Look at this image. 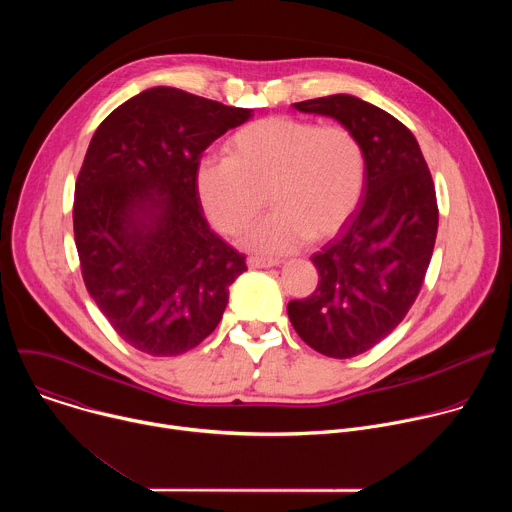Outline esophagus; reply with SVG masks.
I'll return each mask as SVG.
<instances>
[{
    "label": "esophagus",
    "mask_w": 512,
    "mask_h": 512,
    "mask_svg": "<svg viewBox=\"0 0 512 512\" xmlns=\"http://www.w3.org/2000/svg\"><path fill=\"white\" fill-rule=\"evenodd\" d=\"M279 259H265V257H249L251 269H267V267H279Z\"/></svg>",
    "instance_id": "34e87169"
}]
</instances>
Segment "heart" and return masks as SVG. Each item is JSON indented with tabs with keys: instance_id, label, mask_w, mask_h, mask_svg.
Wrapping results in <instances>:
<instances>
[{
	"instance_id": "1",
	"label": "heart",
	"mask_w": 512,
	"mask_h": 512,
	"mask_svg": "<svg viewBox=\"0 0 512 512\" xmlns=\"http://www.w3.org/2000/svg\"><path fill=\"white\" fill-rule=\"evenodd\" d=\"M227 158L196 168V194L208 221L227 237L253 229L263 253H289L306 241L334 237L356 212L367 188L369 162L360 139L342 125L275 115L251 121L225 143Z\"/></svg>"
}]
</instances>
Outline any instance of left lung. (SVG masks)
Masks as SVG:
<instances>
[{
	"label": "left lung",
	"instance_id": "obj_1",
	"mask_svg": "<svg viewBox=\"0 0 512 512\" xmlns=\"http://www.w3.org/2000/svg\"><path fill=\"white\" fill-rule=\"evenodd\" d=\"M348 127L367 152L358 210L312 255L314 294L291 300L300 338L330 358H352L389 336L419 296L437 235L435 188L415 135L387 111L352 95L294 103Z\"/></svg>",
	"mask_w": 512,
	"mask_h": 512
}]
</instances>
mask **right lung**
Wrapping results in <instances>:
<instances>
[{"instance_id": "1", "label": "right lung", "mask_w": 512, "mask_h": 512, "mask_svg": "<svg viewBox=\"0 0 512 512\" xmlns=\"http://www.w3.org/2000/svg\"><path fill=\"white\" fill-rule=\"evenodd\" d=\"M249 117L154 87L107 115L89 143L72 208L83 279L113 330L145 354L198 346L247 271L245 255L206 223L196 168L214 139Z\"/></svg>"}]
</instances>
